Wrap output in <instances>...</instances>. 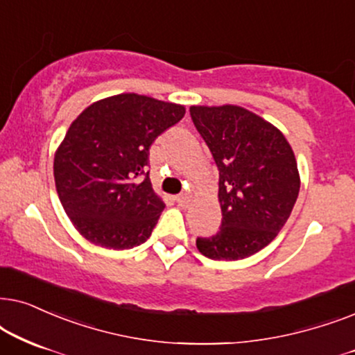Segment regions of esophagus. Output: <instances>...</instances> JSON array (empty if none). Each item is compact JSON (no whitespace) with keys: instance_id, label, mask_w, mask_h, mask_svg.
<instances>
[{"instance_id":"1","label":"esophagus","mask_w":355,"mask_h":355,"mask_svg":"<svg viewBox=\"0 0 355 355\" xmlns=\"http://www.w3.org/2000/svg\"><path fill=\"white\" fill-rule=\"evenodd\" d=\"M175 201H177V205L180 207H187L188 205H190V196L183 193V195H178L177 198H175Z\"/></svg>"}]
</instances>
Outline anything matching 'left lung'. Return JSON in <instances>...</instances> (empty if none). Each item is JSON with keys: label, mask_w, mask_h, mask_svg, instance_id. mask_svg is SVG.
<instances>
[{"label": "left lung", "mask_w": 355, "mask_h": 355, "mask_svg": "<svg viewBox=\"0 0 355 355\" xmlns=\"http://www.w3.org/2000/svg\"><path fill=\"white\" fill-rule=\"evenodd\" d=\"M190 115L219 170L222 211L217 234L198 237L196 247L211 259H243L271 243L294 209V150L276 126L243 107L193 105Z\"/></svg>", "instance_id": "obj_1"}]
</instances>
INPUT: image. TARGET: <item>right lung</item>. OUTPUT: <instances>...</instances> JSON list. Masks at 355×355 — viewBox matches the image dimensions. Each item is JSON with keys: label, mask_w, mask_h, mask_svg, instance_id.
<instances>
[{"label": "right lung", "mask_w": 355, "mask_h": 355, "mask_svg": "<svg viewBox=\"0 0 355 355\" xmlns=\"http://www.w3.org/2000/svg\"><path fill=\"white\" fill-rule=\"evenodd\" d=\"M183 115L177 103L118 94L71 123L53 175L63 209L84 239L128 250L150 237L165 205L149 180V148Z\"/></svg>", "instance_id": "right-lung-1"}]
</instances>
